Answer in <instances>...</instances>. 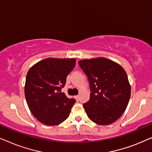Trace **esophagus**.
<instances>
[{
    "instance_id": "obj_1",
    "label": "esophagus",
    "mask_w": 152,
    "mask_h": 152,
    "mask_svg": "<svg viewBox=\"0 0 152 152\" xmlns=\"http://www.w3.org/2000/svg\"><path fill=\"white\" fill-rule=\"evenodd\" d=\"M74 98H76V100H79V96L78 95H76V96H74Z\"/></svg>"
}]
</instances>
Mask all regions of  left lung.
<instances>
[{"instance_id":"1","label":"left lung","mask_w":152,"mask_h":152,"mask_svg":"<svg viewBox=\"0 0 152 152\" xmlns=\"http://www.w3.org/2000/svg\"><path fill=\"white\" fill-rule=\"evenodd\" d=\"M89 83L91 93L83 104L89 118L101 125L112 124L125 112L131 95L127 75L119 64L105 58L78 61Z\"/></svg>"}]
</instances>
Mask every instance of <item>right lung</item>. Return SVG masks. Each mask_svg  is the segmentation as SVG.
Listing matches in <instances>:
<instances>
[{
	"label": "right lung",
	"mask_w": 152,
	"mask_h": 152,
	"mask_svg": "<svg viewBox=\"0 0 152 152\" xmlns=\"http://www.w3.org/2000/svg\"><path fill=\"white\" fill-rule=\"evenodd\" d=\"M76 61L48 58L36 63L27 72L25 98L31 114L41 123L59 125L69 116L76 100L67 98L61 89Z\"/></svg>",
	"instance_id": "1"
}]
</instances>
